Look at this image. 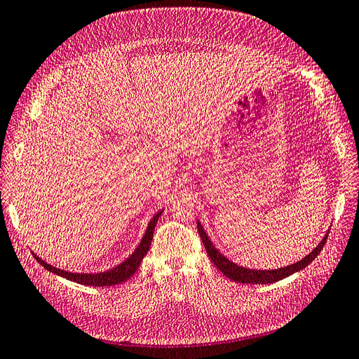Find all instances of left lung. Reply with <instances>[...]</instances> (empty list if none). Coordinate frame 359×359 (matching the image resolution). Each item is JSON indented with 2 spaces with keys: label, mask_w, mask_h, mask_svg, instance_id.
I'll list each match as a JSON object with an SVG mask.
<instances>
[{
  "label": "left lung",
  "mask_w": 359,
  "mask_h": 359,
  "mask_svg": "<svg viewBox=\"0 0 359 359\" xmlns=\"http://www.w3.org/2000/svg\"><path fill=\"white\" fill-rule=\"evenodd\" d=\"M198 231L202 238V243L205 245L206 253H208V256L211 257L217 269H220L223 276H226L229 280L236 281V283H243V285H268V283H274V281L283 280L292 274L298 273V271L306 268L309 264H311L313 260L318 257L325 243H327L328 232H330L328 231L327 233H325L322 241L316 247H314L306 257H302L299 262H295V264L283 266V268H277V269H252V268H244L241 265H238V264L232 262L231 259H227L224 255H222L220 250L214 247L212 241L210 240V236L206 235L203 226L201 224L199 220H198Z\"/></svg>",
  "instance_id": "obj_1"
}]
</instances>
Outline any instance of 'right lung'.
I'll use <instances>...</instances> for the list:
<instances>
[{
  "label": "right lung",
  "instance_id": "1",
  "mask_svg": "<svg viewBox=\"0 0 359 359\" xmlns=\"http://www.w3.org/2000/svg\"><path fill=\"white\" fill-rule=\"evenodd\" d=\"M161 212H163V210L156 212L153 219L149 220L142 240H140L139 245L135 248V252L130 255L126 260H123L121 264L111 268V269H107V271H103V273H90V274L88 273H70V271H64V269L49 265L48 262H45V260L40 259L34 252H32V256H34V259L45 269L50 271V273L57 274L60 277L72 280V281H74V283L85 285V286H99V287L119 285V283H123V281L128 280L136 273L140 262H142V259L148 253V250L151 247V241H153L156 224L158 222V217L161 215Z\"/></svg>",
  "mask_w": 359,
  "mask_h": 359
}]
</instances>
